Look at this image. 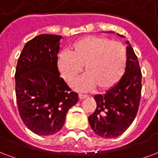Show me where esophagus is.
<instances>
[{"label":"esophagus","instance_id":"1","mask_svg":"<svg viewBox=\"0 0 158 158\" xmlns=\"http://www.w3.org/2000/svg\"><path fill=\"white\" fill-rule=\"evenodd\" d=\"M86 97H87V96L86 95H84V94H79V98H80L81 100V99H84V98H86Z\"/></svg>","mask_w":158,"mask_h":158}]
</instances>
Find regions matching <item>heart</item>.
I'll return each instance as SVG.
<instances>
[{
  "instance_id": "heart-1",
  "label": "heart",
  "mask_w": 158,
  "mask_h": 158,
  "mask_svg": "<svg viewBox=\"0 0 158 158\" xmlns=\"http://www.w3.org/2000/svg\"><path fill=\"white\" fill-rule=\"evenodd\" d=\"M127 64V50L118 41L103 36L91 35L75 41L57 59V68L66 82H72L81 72L85 74L74 82L78 90L97 86L107 89L117 83L123 76Z\"/></svg>"
}]
</instances>
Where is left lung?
I'll use <instances>...</instances> for the list:
<instances>
[{"label":"left lung","instance_id":"1","mask_svg":"<svg viewBox=\"0 0 158 158\" xmlns=\"http://www.w3.org/2000/svg\"><path fill=\"white\" fill-rule=\"evenodd\" d=\"M127 43L125 73L105 94L95 96L97 108L88 117L93 131L105 138H114L123 134L131 126L139 108L142 72L131 44Z\"/></svg>","mask_w":158,"mask_h":158}]
</instances>
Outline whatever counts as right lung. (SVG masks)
I'll return each mask as SVG.
<instances>
[{
	"label": "right lung",
	"mask_w": 158,
	"mask_h": 158,
	"mask_svg": "<svg viewBox=\"0 0 158 158\" xmlns=\"http://www.w3.org/2000/svg\"><path fill=\"white\" fill-rule=\"evenodd\" d=\"M61 35L42 34L27 41L16 65L19 114L31 131L49 136L60 131L66 113L78 102L57 68Z\"/></svg>",
	"instance_id": "add662e5"
}]
</instances>
